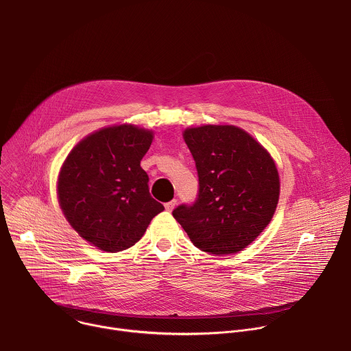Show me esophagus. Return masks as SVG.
<instances>
[{"label": "esophagus", "mask_w": 351, "mask_h": 351, "mask_svg": "<svg viewBox=\"0 0 351 351\" xmlns=\"http://www.w3.org/2000/svg\"><path fill=\"white\" fill-rule=\"evenodd\" d=\"M175 206H176V199L173 198V199H171V202L165 203V210L167 211H172L175 208Z\"/></svg>", "instance_id": "1"}]
</instances>
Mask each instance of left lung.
I'll return each mask as SVG.
<instances>
[{
	"instance_id": "obj_1",
	"label": "left lung",
	"mask_w": 351,
	"mask_h": 351,
	"mask_svg": "<svg viewBox=\"0 0 351 351\" xmlns=\"http://www.w3.org/2000/svg\"><path fill=\"white\" fill-rule=\"evenodd\" d=\"M183 138L198 173V194L172 213L191 243L214 256L241 252L271 222L279 175L267 149L232 125L189 128Z\"/></svg>"
}]
</instances>
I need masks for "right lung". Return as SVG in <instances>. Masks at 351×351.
I'll list each match as a JSON object with an SVG mask.
<instances>
[{"mask_svg":"<svg viewBox=\"0 0 351 351\" xmlns=\"http://www.w3.org/2000/svg\"><path fill=\"white\" fill-rule=\"evenodd\" d=\"M153 137L134 125L99 129L73 147L61 168V210L80 237L103 252L132 247L164 211L140 167Z\"/></svg>","mask_w":351,"mask_h":351,"instance_id":"right-lung-1","label":"right lung"}]
</instances>
